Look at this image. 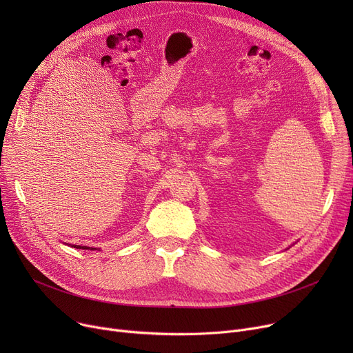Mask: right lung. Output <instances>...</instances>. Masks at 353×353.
<instances>
[{
	"label": "right lung",
	"instance_id": "add662e5",
	"mask_svg": "<svg viewBox=\"0 0 353 353\" xmlns=\"http://www.w3.org/2000/svg\"><path fill=\"white\" fill-rule=\"evenodd\" d=\"M72 248H76V249H90V248H87V246H77V245H74ZM90 250H92V249H90Z\"/></svg>",
	"mask_w": 353,
	"mask_h": 353
}]
</instances>
